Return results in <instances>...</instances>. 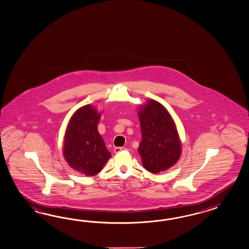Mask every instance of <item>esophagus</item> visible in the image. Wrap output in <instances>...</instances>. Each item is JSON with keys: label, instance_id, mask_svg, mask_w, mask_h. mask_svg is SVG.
<instances>
[{"label": "esophagus", "instance_id": "1", "mask_svg": "<svg viewBox=\"0 0 249 249\" xmlns=\"http://www.w3.org/2000/svg\"><path fill=\"white\" fill-rule=\"evenodd\" d=\"M124 149V148H122V147H117V148H114V152L115 153H119V152H121Z\"/></svg>", "mask_w": 249, "mask_h": 249}]
</instances>
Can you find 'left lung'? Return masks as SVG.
<instances>
[{
    "label": "left lung",
    "instance_id": "1",
    "mask_svg": "<svg viewBox=\"0 0 249 249\" xmlns=\"http://www.w3.org/2000/svg\"><path fill=\"white\" fill-rule=\"evenodd\" d=\"M138 114L142 134L138 150L143 167L155 174L171 168L182 151L171 115L161 103L151 99L140 106Z\"/></svg>",
    "mask_w": 249,
    "mask_h": 249
}]
</instances>
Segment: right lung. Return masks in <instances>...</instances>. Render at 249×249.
<instances>
[{
  "label": "right lung",
  "instance_id": "right-lung-1",
  "mask_svg": "<svg viewBox=\"0 0 249 249\" xmlns=\"http://www.w3.org/2000/svg\"><path fill=\"white\" fill-rule=\"evenodd\" d=\"M101 112L90 104L78 108L68 123L62 153L74 170L86 176L98 174L111 157L98 131Z\"/></svg>",
  "mask_w": 249,
  "mask_h": 249
}]
</instances>
